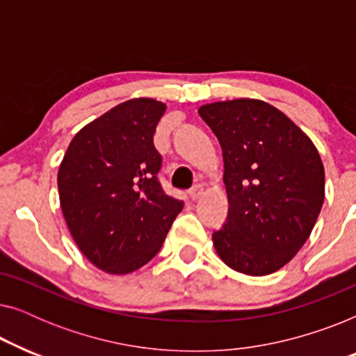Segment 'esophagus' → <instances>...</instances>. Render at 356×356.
Returning <instances> with one entry per match:
<instances>
[{"mask_svg": "<svg viewBox=\"0 0 356 356\" xmlns=\"http://www.w3.org/2000/svg\"><path fill=\"white\" fill-rule=\"evenodd\" d=\"M204 194V186L202 184H196V186H193L189 189V197L193 199V201H197L199 197H201Z\"/></svg>", "mask_w": 356, "mask_h": 356, "instance_id": "34e87169", "label": "esophagus"}]
</instances>
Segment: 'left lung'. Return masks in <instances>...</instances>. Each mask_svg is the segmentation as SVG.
Instances as JSON below:
<instances>
[{"instance_id":"left-lung-1","label":"left lung","mask_w":356,"mask_h":356,"mask_svg":"<svg viewBox=\"0 0 356 356\" xmlns=\"http://www.w3.org/2000/svg\"><path fill=\"white\" fill-rule=\"evenodd\" d=\"M223 152L225 225L217 254L233 270L267 275L308 240L324 202V165L311 139L275 106L236 99L202 105Z\"/></svg>"}]
</instances>
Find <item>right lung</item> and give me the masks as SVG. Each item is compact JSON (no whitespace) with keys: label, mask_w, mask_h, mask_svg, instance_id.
I'll return each instance as SVG.
<instances>
[{"label":"right lung","mask_w":356,"mask_h":356,"mask_svg":"<svg viewBox=\"0 0 356 356\" xmlns=\"http://www.w3.org/2000/svg\"><path fill=\"white\" fill-rule=\"evenodd\" d=\"M167 110L131 99L84 126L58 170L63 216L87 259L108 274H129L162 248L183 201L165 194L154 134Z\"/></svg>","instance_id":"right-lung-1"}]
</instances>
